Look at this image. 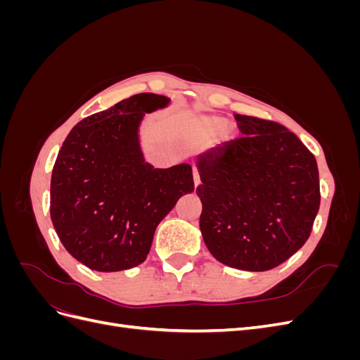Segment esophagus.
<instances>
[{
  "instance_id": "esophagus-1",
  "label": "esophagus",
  "mask_w": 360,
  "mask_h": 360,
  "mask_svg": "<svg viewBox=\"0 0 360 360\" xmlns=\"http://www.w3.org/2000/svg\"><path fill=\"white\" fill-rule=\"evenodd\" d=\"M193 181H195V186H198V184L201 183V180H200V172H198L197 167H193Z\"/></svg>"
}]
</instances>
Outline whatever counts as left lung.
Instances as JSON below:
<instances>
[{"label": "left lung", "instance_id": "8db88e82", "mask_svg": "<svg viewBox=\"0 0 360 360\" xmlns=\"http://www.w3.org/2000/svg\"><path fill=\"white\" fill-rule=\"evenodd\" d=\"M234 118L240 135L198 159L200 228L217 261L264 271L308 240L320 209L319 167L285 126Z\"/></svg>", "mask_w": 360, "mask_h": 360}]
</instances>
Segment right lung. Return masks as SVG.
<instances>
[{"instance_id": "1", "label": "right lung", "mask_w": 360, "mask_h": 360, "mask_svg": "<svg viewBox=\"0 0 360 360\" xmlns=\"http://www.w3.org/2000/svg\"><path fill=\"white\" fill-rule=\"evenodd\" d=\"M169 99L139 93L76 124L51 179V219L63 246L86 267L118 271L147 258L156 226L193 192L188 163L160 169L144 160L138 127Z\"/></svg>"}]
</instances>
